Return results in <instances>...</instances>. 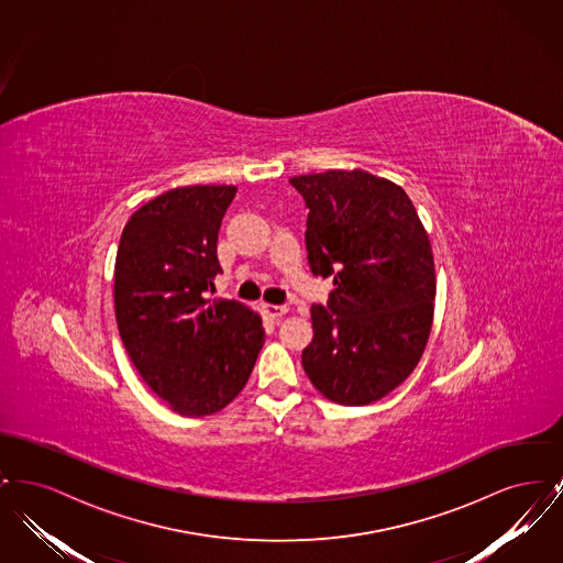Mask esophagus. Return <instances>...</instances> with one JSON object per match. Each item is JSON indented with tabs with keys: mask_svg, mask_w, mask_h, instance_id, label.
<instances>
[{
	"mask_svg": "<svg viewBox=\"0 0 563 563\" xmlns=\"http://www.w3.org/2000/svg\"><path fill=\"white\" fill-rule=\"evenodd\" d=\"M264 312L272 317V319H280V317H285L287 312H289V308L287 306H274V303H264Z\"/></svg>",
	"mask_w": 563,
	"mask_h": 563,
	"instance_id": "esophagus-1",
	"label": "esophagus"
}]
</instances>
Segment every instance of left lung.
<instances>
[{
    "mask_svg": "<svg viewBox=\"0 0 563 563\" xmlns=\"http://www.w3.org/2000/svg\"><path fill=\"white\" fill-rule=\"evenodd\" d=\"M289 184L308 209L310 269L335 287L310 310L303 372L329 401H379L429 342L437 285L427 230L402 188L372 173L327 170Z\"/></svg>",
    "mask_w": 563,
    "mask_h": 563,
    "instance_id": "8db88e82",
    "label": "left lung"
}]
</instances>
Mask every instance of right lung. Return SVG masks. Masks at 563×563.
<instances>
[{
    "instance_id": "obj_1",
    "label": "right lung",
    "mask_w": 563,
    "mask_h": 563,
    "mask_svg": "<svg viewBox=\"0 0 563 563\" xmlns=\"http://www.w3.org/2000/svg\"><path fill=\"white\" fill-rule=\"evenodd\" d=\"M234 196V186L170 189L129 219L118 246L120 338L145 384L188 416L234 401L266 342L260 314L236 299H207L221 274L217 234Z\"/></svg>"
}]
</instances>
